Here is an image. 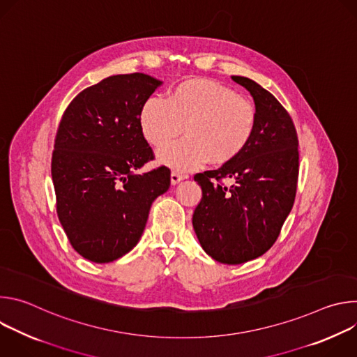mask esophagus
<instances>
[{
	"instance_id": "esophagus-1",
	"label": "esophagus",
	"mask_w": 357,
	"mask_h": 357,
	"mask_svg": "<svg viewBox=\"0 0 357 357\" xmlns=\"http://www.w3.org/2000/svg\"><path fill=\"white\" fill-rule=\"evenodd\" d=\"M183 178H185V175H182V174L176 172V171H172V172H171V182H172V185H176V183L181 182Z\"/></svg>"
}]
</instances>
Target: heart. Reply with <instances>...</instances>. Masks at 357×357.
I'll return each mask as SVG.
<instances>
[{
  "label": "heart",
  "instance_id": "heart-1",
  "mask_svg": "<svg viewBox=\"0 0 357 357\" xmlns=\"http://www.w3.org/2000/svg\"><path fill=\"white\" fill-rule=\"evenodd\" d=\"M257 112L251 101L230 87L206 79H190L172 87L165 100L149 97L139 110L146 142L161 148L158 160L178 171L223 165L236 160L252 138Z\"/></svg>",
  "mask_w": 357,
  "mask_h": 357
}]
</instances>
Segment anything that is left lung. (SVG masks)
Masks as SVG:
<instances>
[{"mask_svg": "<svg viewBox=\"0 0 357 357\" xmlns=\"http://www.w3.org/2000/svg\"><path fill=\"white\" fill-rule=\"evenodd\" d=\"M231 79L254 98L256 130L236 160L195 175L202 199L192 223L212 259L241 264L263 256L278 238L296 195L299 152L294 121L280 101L248 77Z\"/></svg>", "mask_w": 357, "mask_h": 357, "instance_id": "obj_1", "label": "left lung"}]
</instances>
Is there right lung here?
Segmentation results:
<instances>
[{"label":"right lung","mask_w":357,"mask_h":357,"mask_svg":"<svg viewBox=\"0 0 357 357\" xmlns=\"http://www.w3.org/2000/svg\"><path fill=\"white\" fill-rule=\"evenodd\" d=\"M160 84L144 73L110 76L80 91L61 119L50 164L56 213L72 247L93 263L132 250L152 202L171 185L165 165L135 174L155 160L139 110Z\"/></svg>","instance_id":"add662e5"}]
</instances>
